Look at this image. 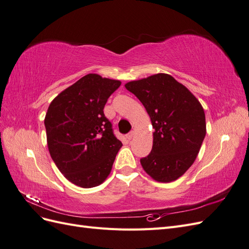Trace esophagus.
<instances>
[{
	"instance_id": "obj_1",
	"label": "esophagus",
	"mask_w": 249,
	"mask_h": 249,
	"mask_svg": "<svg viewBox=\"0 0 249 249\" xmlns=\"http://www.w3.org/2000/svg\"><path fill=\"white\" fill-rule=\"evenodd\" d=\"M133 137H134V132H133V131H132V132H130L129 134H127V135H126V138H127V139H129V140H131V139H132Z\"/></svg>"
}]
</instances>
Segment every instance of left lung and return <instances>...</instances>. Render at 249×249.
<instances>
[{
	"label": "left lung",
	"mask_w": 249,
	"mask_h": 249,
	"mask_svg": "<svg viewBox=\"0 0 249 249\" xmlns=\"http://www.w3.org/2000/svg\"><path fill=\"white\" fill-rule=\"evenodd\" d=\"M152 120V152L140 159L143 169L157 182L178 179L196 159L206 136V116L200 103L167 73L126 83Z\"/></svg>",
	"instance_id": "obj_1"
}]
</instances>
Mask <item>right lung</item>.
<instances>
[{"label":"right lung","instance_id":"obj_1","mask_svg":"<svg viewBox=\"0 0 249 249\" xmlns=\"http://www.w3.org/2000/svg\"><path fill=\"white\" fill-rule=\"evenodd\" d=\"M120 84L89 73L50 104L44 118L50 155L62 175L79 187L101 185L123 146L104 114L109 96Z\"/></svg>","mask_w":249,"mask_h":249}]
</instances>
